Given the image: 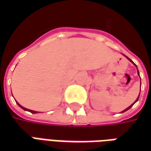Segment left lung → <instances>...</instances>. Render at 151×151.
Segmentation results:
<instances>
[{
    "instance_id": "1",
    "label": "left lung",
    "mask_w": 151,
    "mask_h": 151,
    "mask_svg": "<svg viewBox=\"0 0 151 151\" xmlns=\"http://www.w3.org/2000/svg\"><path fill=\"white\" fill-rule=\"evenodd\" d=\"M126 57H127V56H126ZM127 58H128V57H127ZM128 59H129V58H128ZM129 60H130V61H131V62H133V61H132V60H130V59H129ZM133 65H135V64H134V63H133ZM136 67H137V65H136ZM137 73H138V75H139V72H138V70H137ZM139 95H140V94H139ZM138 99H139V96H138V97H137V99H136V101L134 102V103H133V104H132V105H130V106H129V108H127L126 109H125V110H124V111H121V112H124V111H127V110H129V108H132V106H133V105L134 104H135V103H136V102L137 101V100H138Z\"/></svg>"
}]
</instances>
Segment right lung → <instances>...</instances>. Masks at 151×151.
I'll use <instances>...</instances> for the list:
<instances>
[{
	"label": "right lung",
	"mask_w": 151,
	"mask_h": 151,
	"mask_svg": "<svg viewBox=\"0 0 151 151\" xmlns=\"http://www.w3.org/2000/svg\"><path fill=\"white\" fill-rule=\"evenodd\" d=\"M17 104H18V106H19V107H20V108H22V109H23V110H25V111H30V112H31V113H37V111H32V110H29V109H27V108H23V107H22V106H21V105H20V104H18V102H17Z\"/></svg>",
	"instance_id": "add662e5"
}]
</instances>
